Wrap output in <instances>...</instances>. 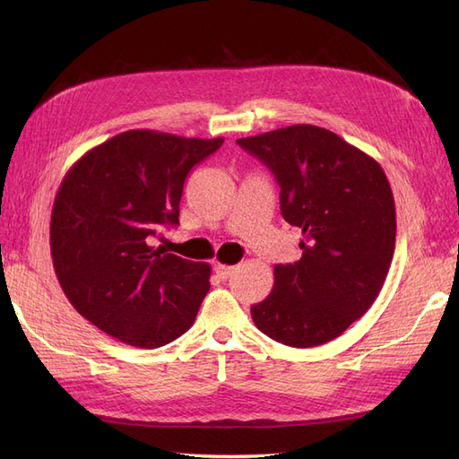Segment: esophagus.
<instances>
[{
	"instance_id": "1",
	"label": "esophagus",
	"mask_w": 459,
	"mask_h": 459,
	"mask_svg": "<svg viewBox=\"0 0 459 459\" xmlns=\"http://www.w3.org/2000/svg\"><path fill=\"white\" fill-rule=\"evenodd\" d=\"M233 266H228V264H214V272L221 277V280H226V277H230L233 273Z\"/></svg>"
}]
</instances>
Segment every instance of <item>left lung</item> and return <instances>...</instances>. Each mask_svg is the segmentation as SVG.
<instances>
[{
	"mask_svg": "<svg viewBox=\"0 0 459 459\" xmlns=\"http://www.w3.org/2000/svg\"><path fill=\"white\" fill-rule=\"evenodd\" d=\"M238 143L273 172L281 216L304 235L300 260L275 266L272 293L251 308L255 325L295 349L337 339L369 310L393 262L396 208L385 170L312 124Z\"/></svg>",
	"mask_w": 459,
	"mask_h": 459,
	"instance_id": "left-lung-1",
	"label": "left lung"
}]
</instances>
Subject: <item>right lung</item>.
I'll return each instance as SVG.
<instances>
[{
	"label": "right lung",
	"instance_id": "right-lung-1",
	"mask_svg": "<svg viewBox=\"0 0 459 459\" xmlns=\"http://www.w3.org/2000/svg\"><path fill=\"white\" fill-rule=\"evenodd\" d=\"M221 143L224 137L128 130L65 174L49 226L55 275L74 310L107 335L159 349L193 325L211 289V264L166 253L151 239L179 224L189 170Z\"/></svg>",
	"mask_w": 459,
	"mask_h": 459
}]
</instances>
